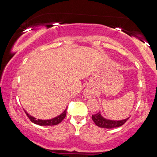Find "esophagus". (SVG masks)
I'll use <instances>...</instances> for the list:
<instances>
[{
  "mask_svg": "<svg viewBox=\"0 0 157 157\" xmlns=\"http://www.w3.org/2000/svg\"><path fill=\"white\" fill-rule=\"evenodd\" d=\"M84 95L86 96V98H89L91 97V95H92V91L90 89H86L84 91Z\"/></svg>",
  "mask_w": 157,
  "mask_h": 157,
  "instance_id": "obj_1",
  "label": "esophagus"
}]
</instances>
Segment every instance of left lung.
Masks as SVG:
<instances>
[{
  "label": "left lung",
  "mask_w": 157,
  "mask_h": 157,
  "mask_svg": "<svg viewBox=\"0 0 157 157\" xmlns=\"http://www.w3.org/2000/svg\"><path fill=\"white\" fill-rule=\"evenodd\" d=\"M92 120L94 121L95 124H96L98 127H102V128H107V129H111L115 128V127H121L126 122L128 121V118L124 119L123 121H109L107 120L101 116L100 112L96 114H93L92 115Z\"/></svg>",
  "instance_id": "obj_1"
}]
</instances>
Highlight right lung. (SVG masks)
<instances>
[{
  "instance_id": "add662e5",
  "label": "right lung",
  "mask_w": 157,
  "mask_h": 157,
  "mask_svg": "<svg viewBox=\"0 0 157 157\" xmlns=\"http://www.w3.org/2000/svg\"><path fill=\"white\" fill-rule=\"evenodd\" d=\"M66 110H67V109H66V110L63 111V112L59 115V116L56 117V118H54L51 119V120H36V118H34V117H32L31 116L29 115L28 113H26V115L28 117V118L30 119L31 122H33L34 124H39V125H41V126H52V125H56V124H58L59 123H60L61 122H62L64 118L66 116Z\"/></svg>"
}]
</instances>
